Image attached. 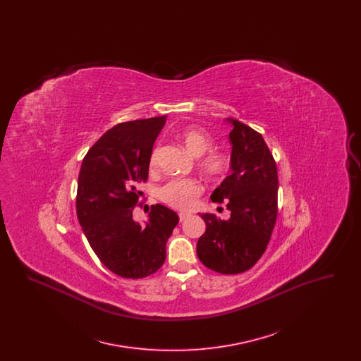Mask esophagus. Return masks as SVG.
Returning <instances> with one entry per match:
<instances>
[{
	"label": "esophagus",
	"instance_id": "esophagus-1",
	"mask_svg": "<svg viewBox=\"0 0 361 361\" xmlns=\"http://www.w3.org/2000/svg\"><path fill=\"white\" fill-rule=\"evenodd\" d=\"M188 216V212H180V214H178V218H180V221H181V222H183V221H185Z\"/></svg>",
	"mask_w": 361,
	"mask_h": 361
}]
</instances>
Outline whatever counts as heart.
<instances>
[{"instance_id":"obj_1","label":"heart","mask_w":361,"mask_h":361,"mask_svg":"<svg viewBox=\"0 0 361 361\" xmlns=\"http://www.w3.org/2000/svg\"><path fill=\"white\" fill-rule=\"evenodd\" d=\"M178 140L184 145L189 153L195 157H202L212 146V137L200 127H187L177 134ZM158 149L155 147L150 155L149 164L153 168L157 164ZM200 168L208 178L222 180L230 169V157L222 152H212L200 161ZM202 193V185L193 178L172 180L158 190L159 199L178 209H188Z\"/></svg>"}]
</instances>
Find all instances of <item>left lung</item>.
Here are the masks:
<instances>
[{"mask_svg":"<svg viewBox=\"0 0 361 361\" xmlns=\"http://www.w3.org/2000/svg\"><path fill=\"white\" fill-rule=\"evenodd\" d=\"M231 158L228 176L211 195L226 203L228 219L200 214L206 231L196 253L207 268L234 275L250 269L267 249L277 216V168L264 137L240 121L227 118Z\"/></svg>","mask_w":361,"mask_h":361,"instance_id":"8db88e82","label":"left lung"}]
</instances>
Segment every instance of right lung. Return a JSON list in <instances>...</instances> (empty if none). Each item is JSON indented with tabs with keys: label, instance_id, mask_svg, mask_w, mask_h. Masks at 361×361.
<instances>
[{
	"label": "right lung",
	"instance_id": "1",
	"mask_svg": "<svg viewBox=\"0 0 361 361\" xmlns=\"http://www.w3.org/2000/svg\"><path fill=\"white\" fill-rule=\"evenodd\" d=\"M166 116L126 121L108 130L86 153L78 174L77 216L96 256L115 275L142 279L166 258L178 215L155 204L143 224L133 211L149 176L153 145Z\"/></svg>",
	"mask_w": 361,
	"mask_h": 361
}]
</instances>
